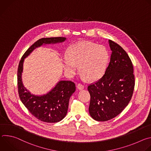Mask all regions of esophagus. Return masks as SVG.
<instances>
[{
	"label": "esophagus",
	"mask_w": 151,
	"mask_h": 151,
	"mask_svg": "<svg viewBox=\"0 0 151 151\" xmlns=\"http://www.w3.org/2000/svg\"><path fill=\"white\" fill-rule=\"evenodd\" d=\"M77 88H78V89L79 90H83L84 88V86L82 84H81V83H79L77 85Z\"/></svg>",
	"instance_id": "obj_1"
}]
</instances>
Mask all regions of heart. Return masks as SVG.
Returning a JSON list of instances; mask_svg holds the SVG:
<instances>
[{
    "label": "heart",
    "instance_id": "1",
    "mask_svg": "<svg viewBox=\"0 0 151 151\" xmlns=\"http://www.w3.org/2000/svg\"><path fill=\"white\" fill-rule=\"evenodd\" d=\"M109 55L103 45L82 41L75 43L68 51V56L63 59L64 69L70 74H73L79 65L83 78L94 81L104 73Z\"/></svg>",
    "mask_w": 151,
    "mask_h": 151
}]
</instances>
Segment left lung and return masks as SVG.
<instances>
[{"mask_svg": "<svg viewBox=\"0 0 151 151\" xmlns=\"http://www.w3.org/2000/svg\"><path fill=\"white\" fill-rule=\"evenodd\" d=\"M112 51L110 62L104 75L90 84L89 112L97 121H106L118 115L130 102L135 80L132 62L125 50L109 40Z\"/></svg>", "mask_w": 151, "mask_h": 151, "instance_id": "left-lung-1", "label": "left lung"}]
</instances>
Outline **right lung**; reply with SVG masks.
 Listing matches in <instances>:
<instances>
[{"label":"right lung","mask_w":151,"mask_h":151,"mask_svg":"<svg viewBox=\"0 0 151 151\" xmlns=\"http://www.w3.org/2000/svg\"><path fill=\"white\" fill-rule=\"evenodd\" d=\"M66 39V37H63L40 39L26 51L19 63L17 83L19 99L35 117L45 122H57L66 116L70 97L76 90L75 84L70 81H60L46 94L42 96L32 94L23 84V63L24 59L36 48L44 44L63 42Z\"/></svg>","instance_id":"1"}]
</instances>
